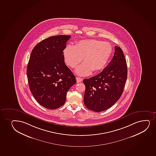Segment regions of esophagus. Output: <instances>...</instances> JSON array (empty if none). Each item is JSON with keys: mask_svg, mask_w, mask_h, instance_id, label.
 <instances>
[{"mask_svg": "<svg viewBox=\"0 0 156 156\" xmlns=\"http://www.w3.org/2000/svg\"><path fill=\"white\" fill-rule=\"evenodd\" d=\"M76 80L77 83H80L82 82L83 80V79L80 78V77H76Z\"/></svg>", "mask_w": 156, "mask_h": 156, "instance_id": "esophagus-1", "label": "esophagus"}]
</instances>
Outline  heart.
<instances>
[{
  "instance_id": "heart-1",
  "label": "heart",
  "mask_w": 156,
  "mask_h": 156,
  "mask_svg": "<svg viewBox=\"0 0 156 156\" xmlns=\"http://www.w3.org/2000/svg\"><path fill=\"white\" fill-rule=\"evenodd\" d=\"M113 51L111 44L98 40H83L75 46L68 45L63 50L66 65L75 68L83 59L76 73L81 76L90 75L92 71H100L105 68Z\"/></svg>"
}]
</instances>
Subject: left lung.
I'll list each match as a JSON object with an SVG mask.
<instances>
[{
	"label": "left lung",
	"instance_id": "8db88e82",
	"mask_svg": "<svg viewBox=\"0 0 156 156\" xmlns=\"http://www.w3.org/2000/svg\"><path fill=\"white\" fill-rule=\"evenodd\" d=\"M111 61L100 73L85 79L84 102L87 109L101 112L109 109L119 99L127 79V67L122 49L115 46Z\"/></svg>",
	"mask_w": 156,
	"mask_h": 156
}]
</instances>
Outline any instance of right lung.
Listing matches in <instances>:
<instances>
[{
	"label": "right lung",
	"instance_id": "add662e5",
	"mask_svg": "<svg viewBox=\"0 0 156 156\" xmlns=\"http://www.w3.org/2000/svg\"><path fill=\"white\" fill-rule=\"evenodd\" d=\"M71 36H51L34 47L27 74L30 91L44 107L56 109L65 104L66 93L76 81L65 65L63 50Z\"/></svg>",
	"mask_w": 156,
	"mask_h": 156
}]
</instances>
